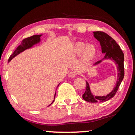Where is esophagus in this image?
Instances as JSON below:
<instances>
[{
    "instance_id": "esophagus-1",
    "label": "esophagus",
    "mask_w": 135,
    "mask_h": 135,
    "mask_svg": "<svg viewBox=\"0 0 135 135\" xmlns=\"http://www.w3.org/2000/svg\"><path fill=\"white\" fill-rule=\"evenodd\" d=\"M76 75H77V73H76V71H70V73H69V77L74 78Z\"/></svg>"
}]
</instances>
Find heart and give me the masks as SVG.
<instances>
[{"mask_svg": "<svg viewBox=\"0 0 135 135\" xmlns=\"http://www.w3.org/2000/svg\"><path fill=\"white\" fill-rule=\"evenodd\" d=\"M73 52L77 55L82 53V59L84 61H89L95 57L97 50L93 44L87 45L84 42H78L74 46Z\"/></svg>", "mask_w": 135, "mask_h": 135, "instance_id": "b5f03b06", "label": "heart"}]
</instances>
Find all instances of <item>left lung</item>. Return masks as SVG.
Returning a JSON list of instances; mask_svg holds the SVG:
<instances>
[{
	"mask_svg": "<svg viewBox=\"0 0 135 135\" xmlns=\"http://www.w3.org/2000/svg\"><path fill=\"white\" fill-rule=\"evenodd\" d=\"M93 34L94 37L100 42L102 52L103 54H105L104 58L102 60L108 59L113 60L117 65L118 78H117V82L115 84V88H114L112 91L106 96L103 97L94 96L93 94L91 93L89 84L86 81V90L82 95V97L85 101L89 102V103H98V102L103 103V102L109 100L115 96L123 80V77H124V64H123L124 54L116 42L107 33L102 31H96V32H93ZM102 60L98 61L94 65H97L100 63Z\"/></svg>",
	"mask_w": 135,
	"mask_h": 135,
	"instance_id": "left-lung-1",
	"label": "left lung"
}]
</instances>
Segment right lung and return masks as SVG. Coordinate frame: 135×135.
Instances as JSON below:
<instances>
[{
    "label": "right lung",
    "instance_id": "add662e5",
    "mask_svg": "<svg viewBox=\"0 0 135 135\" xmlns=\"http://www.w3.org/2000/svg\"><path fill=\"white\" fill-rule=\"evenodd\" d=\"M41 36L42 35H33V36H30V37L26 38L23 39V40H22V42H21V44H20V46L16 48V50H15L14 52L10 55V57H9L8 59V62H9V61L13 59L15 56H16L17 54H20L21 52L23 51L24 50H26V49L30 48V47H32V46H33L34 44H35L38 43L40 40V36Z\"/></svg>",
    "mask_w": 135,
    "mask_h": 135
}]
</instances>
